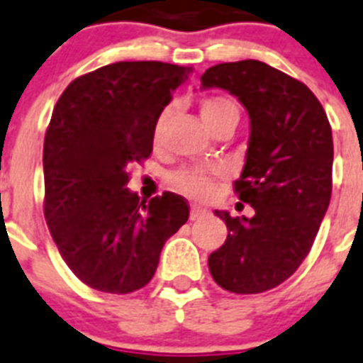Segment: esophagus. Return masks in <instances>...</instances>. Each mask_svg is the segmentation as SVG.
Instances as JSON below:
<instances>
[{
	"label": "esophagus",
	"mask_w": 363,
	"mask_h": 363,
	"mask_svg": "<svg viewBox=\"0 0 363 363\" xmlns=\"http://www.w3.org/2000/svg\"><path fill=\"white\" fill-rule=\"evenodd\" d=\"M208 211L201 205H190V220H199V218L207 216Z\"/></svg>",
	"instance_id": "34e87169"
}]
</instances>
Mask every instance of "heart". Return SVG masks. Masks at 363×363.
Wrapping results in <instances>:
<instances>
[{"label":"heart","instance_id":"heart-1","mask_svg":"<svg viewBox=\"0 0 363 363\" xmlns=\"http://www.w3.org/2000/svg\"><path fill=\"white\" fill-rule=\"evenodd\" d=\"M199 113L208 128H216L222 123L228 121H237L240 117L238 104L229 96L223 95H211L199 102ZM162 128H164V117L156 121L155 126V143H158L162 138ZM214 179L216 173L201 172V169H181L173 177V184L181 191L191 197H205L208 196L214 188Z\"/></svg>","mask_w":363,"mask_h":363}]
</instances>
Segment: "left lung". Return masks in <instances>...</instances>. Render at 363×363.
Returning a JSON list of instances; mask_svg holds the SVG:
<instances>
[{
    "label": "left lung",
    "mask_w": 363,
    "mask_h": 363,
    "mask_svg": "<svg viewBox=\"0 0 363 363\" xmlns=\"http://www.w3.org/2000/svg\"><path fill=\"white\" fill-rule=\"evenodd\" d=\"M201 85L229 91L248 110L252 134L235 191L255 211L214 212L229 233L208 270L229 293H264L291 278L313 246L332 196V128L308 85L255 59L214 65Z\"/></svg>",
    "instance_id": "8db88e82"
}]
</instances>
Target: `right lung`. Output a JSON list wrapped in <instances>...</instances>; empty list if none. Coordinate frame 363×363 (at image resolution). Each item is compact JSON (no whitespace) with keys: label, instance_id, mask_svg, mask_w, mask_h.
I'll use <instances>...</instances> for the list:
<instances>
[{"label":"right lung","instance_id":"obj_1","mask_svg":"<svg viewBox=\"0 0 363 363\" xmlns=\"http://www.w3.org/2000/svg\"><path fill=\"white\" fill-rule=\"evenodd\" d=\"M190 67L119 61L72 79L44 135V218L55 246L85 285L111 294L145 287L172 235L184 225V197L140 201L128 166L152 152L156 121Z\"/></svg>","mask_w":363,"mask_h":363}]
</instances>
